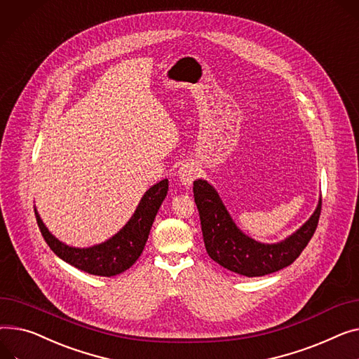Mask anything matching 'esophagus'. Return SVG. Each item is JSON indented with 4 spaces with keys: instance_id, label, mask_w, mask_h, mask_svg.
Instances as JSON below:
<instances>
[{
    "instance_id": "esophagus-1",
    "label": "esophagus",
    "mask_w": 359,
    "mask_h": 359,
    "mask_svg": "<svg viewBox=\"0 0 359 359\" xmlns=\"http://www.w3.org/2000/svg\"><path fill=\"white\" fill-rule=\"evenodd\" d=\"M177 175H179V180L184 186H190V184H192V182L195 180V177H196V167H195L194 163L186 161V163H183L179 167Z\"/></svg>"
}]
</instances>
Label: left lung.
I'll list each match as a JSON object with an SVG mask.
<instances>
[{"label":"left lung","instance_id":"left-lung-1","mask_svg":"<svg viewBox=\"0 0 359 359\" xmlns=\"http://www.w3.org/2000/svg\"><path fill=\"white\" fill-rule=\"evenodd\" d=\"M205 248L224 269L247 277H259L290 266L313 236L322 201L294 233L276 244H262L245 235L232 221L229 212L212 184L203 179L194 182Z\"/></svg>","mask_w":359,"mask_h":359}]
</instances>
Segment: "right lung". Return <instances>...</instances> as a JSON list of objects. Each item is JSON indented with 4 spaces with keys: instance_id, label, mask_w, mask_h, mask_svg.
<instances>
[{
    "instance_id": "1",
    "label": "right lung",
    "mask_w": 359,
    "mask_h": 359,
    "mask_svg": "<svg viewBox=\"0 0 359 359\" xmlns=\"http://www.w3.org/2000/svg\"><path fill=\"white\" fill-rule=\"evenodd\" d=\"M167 190H169V180L167 179L151 186L141 198L134 215L123 229H119L105 243L89 248L69 247L59 241L46 228L37 209L34 208L36 221L44 241L59 258L85 273L111 277L128 270L141 255L149 240V233L158 208L167 195Z\"/></svg>"
}]
</instances>
